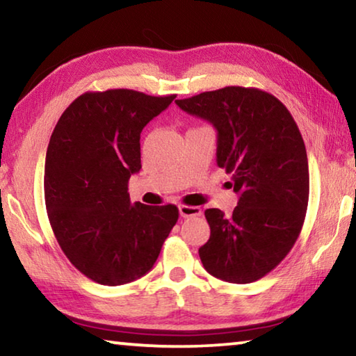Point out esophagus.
<instances>
[{
	"mask_svg": "<svg viewBox=\"0 0 356 356\" xmlns=\"http://www.w3.org/2000/svg\"><path fill=\"white\" fill-rule=\"evenodd\" d=\"M179 213L180 216H184V218H193V216H200L202 213V210L201 207L196 206H180Z\"/></svg>",
	"mask_w": 356,
	"mask_h": 356,
	"instance_id": "34e87169",
	"label": "esophagus"
}]
</instances>
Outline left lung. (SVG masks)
I'll return each instance as SVG.
<instances>
[{
	"instance_id": "1",
	"label": "left lung",
	"mask_w": 356,
	"mask_h": 356,
	"mask_svg": "<svg viewBox=\"0 0 356 356\" xmlns=\"http://www.w3.org/2000/svg\"><path fill=\"white\" fill-rule=\"evenodd\" d=\"M176 104L213 125L216 165L232 174L238 195L231 216L206 210L204 268L234 284L261 280L292 250L308 209V156L297 124L275 95L256 88L227 86Z\"/></svg>"
}]
</instances>
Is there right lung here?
I'll return each mask as SVG.
<instances>
[{
  "label": "right lung",
  "instance_id": "1",
  "mask_svg": "<svg viewBox=\"0 0 356 356\" xmlns=\"http://www.w3.org/2000/svg\"><path fill=\"white\" fill-rule=\"evenodd\" d=\"M176 95L108 89L76 97L59 118L47 149L48 220L76 270L99 284L146 275L177 222L179 209L131 206L129 179L141 170V131Z\"/></svg>",
  "mask_w": 356,
  "mask_h": 356
}]
</instances>
